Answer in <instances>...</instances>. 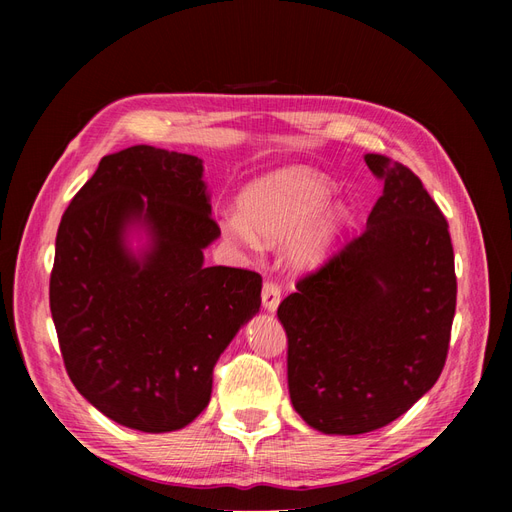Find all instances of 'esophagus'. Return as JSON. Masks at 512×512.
<instances>
[{"label": "esophagus", "instance_id": "esophagus-1", "mask_svg": "<svg viewBox=\"0 0 512 512\" xmlns=\"http://www.w3.org/2000/svg\"><path fill=\"white\" fill-rule=\"evenodd\" d=\"M280 301H282V288L275 282H265V286H262V307H265L267 312H275Z\"/></svg>", "mask_w": 512, "mask_h": 512}]
</instances>
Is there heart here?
I'll return each instance as SVG.
<instances>
[{"instance_id": "1", "label": "heart", "mask_w": 512, "mask_h": 512, "mask_svg": "<svg viewBox=\"0 0 512 512\" xmlns=\"http://www.w3.org/2000/svg\"><path fill=\"white\" fill-rule=\"evenodd\" d=\"M331 183L307 166H288L252 181L239 196V215H228L230 239L250 245L254 235L267 243L284 241L294 267H312L331 250L348 222L342 200H324Z\"/></svg>"}]
</instances>
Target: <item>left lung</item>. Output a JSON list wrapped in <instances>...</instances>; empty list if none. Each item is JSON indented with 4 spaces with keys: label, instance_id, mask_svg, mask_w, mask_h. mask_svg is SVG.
Returning a JSON list of instances; mask_svg holds the SVG:
<instances>
[{
    "label": "left lung",
    "instance_id": "left-lung-1",
    "mask_svg": "<svg viewBox=\"0 0 512 512\" xmlns=\"http://www.w3.org/2000/svg\"><path fill=\"white\" fill-rule=\"evenodd\" d=\"M384 190L361 237L277 307L294 410L322 433L393 423L442 374L457 303L448 224L412 170L378 153Z\"/></svg>",
    "mask_w": 512,
    "mask_h": 512
}]
</instances>
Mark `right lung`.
<instances>
[{
    "label": "right lung",
    "instance_id": "right-lung-1",
    "mask_svg": "<svg viewBox=\"0 0 512 512\" xmlns=\"http://www.w3.org/2000/svg\"><path fill=\"white\" fill-rule=\"evenodd\" d=\"M143 231L145 248L129 247ZM220 237L203 160L134 145L111 153L61 218L51 314L72 384L111 421L145 433L190 425L213 367L260 309L262 277L205 267Z\"/></svg>",
    "mask_w": 512,
    "mask_h": 512
}]
</instances>
